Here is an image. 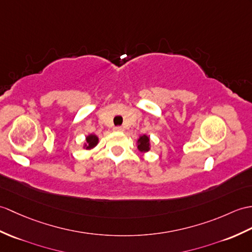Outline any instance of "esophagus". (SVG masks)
Returning a JSON list of instances; mask_svg holds the SVG:
<instances>
[{"mask_svg": "<svg viewBox=\"0 0 252 252\" xmlns=\"http://www.w3.org/2000/svg\"><path fill=\"white\" fill-rule=\"evenodd\" d=\"M114 131H116V132H122V131H124V127H122V126H115L114 127Z\"/></svg>", "mask_w": 252, "mask_h": 252, "instance_id": "obj_1", "label": "esophagus"}]
</instances>
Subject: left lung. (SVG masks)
<instances>
[{"mask_svg":"<svg viewBox=\"0 0 252 252\" xmlns=\"http://www.w3.org/2000/svg\"><path fill=\"white\" fill-rule=\"evenodd\" d=\"M138 149L140 151H148L149 150V137L148 136H140L138 139Z\"/></svg>","mask_w":252,"mask_h":252,"instance_id":"obj_1","label":"left lung"}]
</instances>
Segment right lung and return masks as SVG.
<instances>
[{
	"mask_svg": "<svg viewBox=\"0 0 252 252\" xmlns=\"http://www.w3.org/2000/svg\"><path fill=\"white\" fill-rule=\"evenodd\" d=\"M97 137L95 135H89L87 137V145H86V148L87 149H91L94 147V146L97 144Z\"/></svg>",
	"mask_w": 252,
	"mask_h": 252,
	"instance_id": "add662e5",
	"label": "right lung"
}]
</instances>
